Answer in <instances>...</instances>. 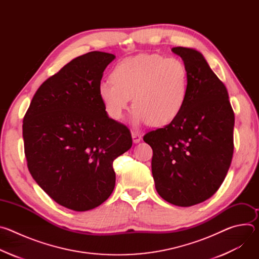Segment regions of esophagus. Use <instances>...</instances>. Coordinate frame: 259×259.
Here are the masks:
<instances>
[{"instance_id": "obj_1", "label": "esophagus", "mask_w": 259, "mask_h": 259, "mask_svg": "<svg viewBox=\"0 0 259 259\" xmlns=\"http://www.w3.org/2000/svg\"><path fill=\"white\" fill-rule=\"evenodd\" d=\"M132 139H133V142L134 143H138L140 140H141V135L138 134L137 132H132Z\"/></svg>"}]
</instances>
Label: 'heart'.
<instances>
[{
  "label": "heart",
  "instance_id": "heart-1",
  "mask_svg": "<svg viewBox=\"0 0 259 259\" xmlns=\"http://www.w3.org/2000/svg\"><path fill=\"white\" fill-rule=\"evenodd\" d=\"M112 81L98 85V95L106 114L121 120L133 97V120L164 126L182 110L189 87L188 67L178 57L140 54L119 62Z\"/></svg>",
  "mask_w": 259,
  "mask_h": 259
}]
</instances>
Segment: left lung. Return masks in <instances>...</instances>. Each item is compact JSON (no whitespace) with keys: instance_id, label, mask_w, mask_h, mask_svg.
<instances>
[{"instance_id":"1","label":"left lung","mask_w":259,"mask_h":259,"mask_svg":"<svg viewBox=\"0 0 259 259\" xmlns=\"http://www.w3.org/2000/svg\"><path fill=\"white\" fill-rule=\"evenodd\" d=\"M189 71L187 100L164 128L147 132L158 194L190 207L211 198L224 182L234 154L235 115L228 90L197 50L174 47Z\"/></svg>"}]
</instances>
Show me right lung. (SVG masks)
Instances as JSON below:
<instances>
[{"label": "right lung", "instance_id": "obj_1", "mask_svg": "<svg viewBox=\"0 0 259 259\" xmlns=\"http://www.w3.org/2000/svg\"><path fill=\"white\" fill-rule=\"evenodd\" d=\"M110 53L92 51L65 64L33 95L23 118L29 173L59 205L87 211L112 195L113 162L132 146L130 130L110 119L98 95Z\"/></svg>", "mask_w": 259, "mask_h": 259}]
</instances>
